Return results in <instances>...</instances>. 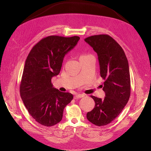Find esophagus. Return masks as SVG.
<instances>
[{
	"label": "esophagus",
	"instance_id": "34e87169",
	"mask_svg": "<svg viewBox=\"0 0 151 151\" xmlns=\"http://www.w3.org/2000/svg\"><path fill=\"white\" fill-rule=\"evenodd\" d=\"M83 96H84V94H77L74 96V99H79V98H83Z\"/></svg>",
	"mask_w": 151,
	"mask_h": 151
}]
</instances>
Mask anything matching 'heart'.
<instances>
[{
    "instance_id": "b5f03b06",
    "label": "heart",
    "mask_w": 151,
    "mask_h": 151,
    "mask_svg": "<svg viewBox=\"0 0 151 151\" xmlns=\"http://www.w3.org/2000/svg\"><path fill=\"white\" fill-rule=\"evenodd\" d=\"M87 56H89V55H82V56H81V57H80V58H82V57H87Z\"/></svg>"
}]
</instances>
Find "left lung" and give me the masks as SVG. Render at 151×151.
I'll list each match as a JSON object with an SVG mask.
<instances>
[{"instance_id": "8db88e82", "label": "left lung", "mask_w": 151, "mask_h": 151, "mask_svg": "<svg viewBox=\"0 0 151 151\" xmlns=\"http://www.w3.org/2000/svg\"><path fill=\"white\" fill-rule=\"evenodd\" d=\"M84 41L98 54L105 93L103 99L91 96L95 106L87 113V119L97 126L106 125L119 115L129 99V62L120 45L108 35L91 36Z\"/></svg>"}]
</instances>
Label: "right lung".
<instances>
[{"label":"right lung","instance_id":"add662e5","mask_svg":"<svg viewBox=\"0 0 151 151\" xmlns=\"http://www.w3.org/2000/svg\"><path fill=\"white\" fill-rule=\"evenodd\" d=\"M79 39L47 36L35 45L26 58L20 94L29 113L41 125L50 127L60 122L63 109L73 99L71 93L53 88L51 80L60 73L63 58Z\"/></svg>","mask_w":151,"mask_h":151}]
</instances>
